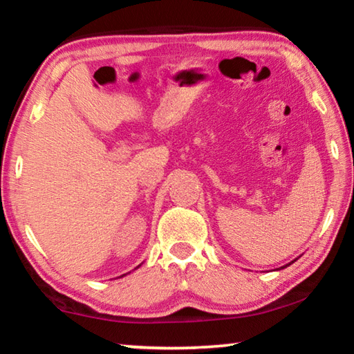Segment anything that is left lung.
Here are the masks:
<instances>
[{
    "label": "left lung",
    "mask_w": 354,
    "mask_h": 354,
    "mask_svg": "<svg viewBox=\"0 0 354 354\" xmlns=\"http://www.w3.org/2000/svg\"><path fill=\"white\" fill-rule=\"evenodd\" d=\"M287 266H290V263H287ZM287 266H286V267H287Z\"/></svg>",
    "instance_id": "left-lung-1"
}]
</instances>
